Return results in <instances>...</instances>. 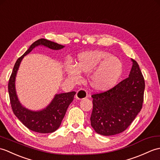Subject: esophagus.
<instances>
[{"instance_id": "34e87169", "label": "esophagus", "mask_w": 160, "mask_h": 160, "mask_svg": "<svg viewBox=\"0 0 160 160\" xmlns=\"http://www.w3.org/2000/svg\"><path fill=\"white\" fill-rule=\"evenodd\" d=\"M88 93L87 91L84 88H80L78 91H77L76 97L78 99H83L84 98H87Z\"/></svg>"}]
</instances>
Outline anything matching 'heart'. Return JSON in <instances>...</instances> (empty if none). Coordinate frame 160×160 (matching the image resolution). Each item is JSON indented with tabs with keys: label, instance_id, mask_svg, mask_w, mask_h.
Listing matches in <instances>:
<instances>
[{
	"label": "heart",
	"instance_id": "1",
	"mask_svg": "<svg viewBox=\"0 0 160 160\" xmlns=\"http://www.w3.org/2000/svg\"><path fill=\"white\" fill-rule=\"evenodd\" d=\"M65 71L70 79L78 81L80 72H88V81L92 88L105 91L114 87L122 72V64L117 57L102 50H93L79 54L76 64L68 63Z\"/></svg>",
	"mask_w": 160,
	"mask_h": 160
}]
</instances>
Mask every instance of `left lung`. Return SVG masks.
Returning <instances> with one entry per match:
<instances>
[{
  "label": "left lung",
  "mask_w": 160,
  "mask_h": 160,
  "mask_svg": "<svg viewBox=\"0 0 160 160\" xmlns=\"http://www.w3.org/2000/svg\"><path fill=\"white\" fill-rule=\"evenodd\" d=\"M129 77L106 91L92 98L91 125L103 136H112L125 131L142 109L145 88L144 79L135 60Z\"/></svg>",
  "instance_id": "1"
}]
</instances>
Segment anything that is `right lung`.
<instances>
[{
  "label": "right lung",
  "instance_id": "1",
  "mask_svg": "<svg viewBox=\"0 0 160 160\" xmlns=\"http://www.w3.org/2000/svg\"><path fill=\"white\" fill-rule=\"evenodd\" d=\"M44 46L52 50H60L64 46L60 45L46 39H40L33 43L27 52L18 58L15 63L8 84L10 103L14 114L30 130L47 133L55 132L61 125L68 106L73 100L75 91L57 94L52 101L46 108L40 111H32L22 106L16 95L15 79L20 62L24 56L28 54L36 46Z\"/></svg>",
  "mask_w": 160,
  "mask_h": 160
}]
</instances>
